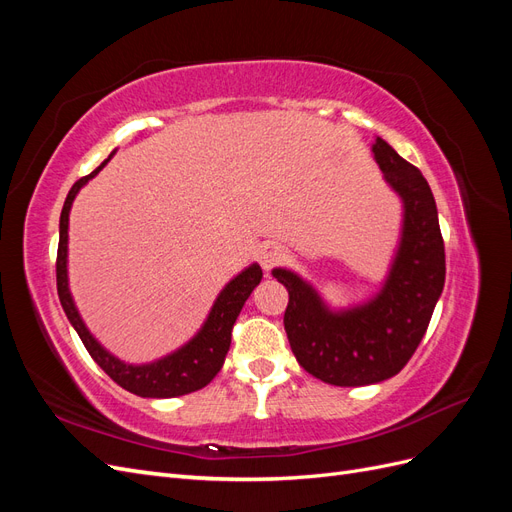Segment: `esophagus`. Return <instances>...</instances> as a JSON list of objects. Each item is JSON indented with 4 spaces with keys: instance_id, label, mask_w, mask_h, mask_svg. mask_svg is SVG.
<instances>
[{
    "instance_id": "1",
    "label": "esophagus",
    "mask_w": 512,
    "mask_h": 512,
    "mask_svg": "<svg viewBox=\"0 0 512 512\" xmlns=\"http://www.w3.org/2000/svg\"><path fill=\"white\" fill-rule=\"evenodd\" d=\"M284 258H286L284 247L277 245V243L262 245V250H260V254H258L260 265H262V269H265V271H269V269L280 265V262H282Z\"/></svg>"
}]
</instances>
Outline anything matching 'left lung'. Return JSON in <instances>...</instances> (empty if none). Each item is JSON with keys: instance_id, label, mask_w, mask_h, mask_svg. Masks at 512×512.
Returning <instances> with one entry per match:
<instances>
[{"instance_id": "obj_1", "label": "left lung", "mask_w": 512, "mask_h": 512, "mask_svg": "<svg viewBox=\"0 0 512 512\" xmlns=\"http://www.w3.org/2000/svg\"><path fill=\"white\" fill-rule=\"evenodd\" d=\"M374 156L406 207L404 237L378 297L333 314L301 277L273 271L288 290L284 329L294 356L307 374L335 386L376 384L399 374L421 344L444 288V239L427 179L382 138Z\"/></svg>"}]
</instances>
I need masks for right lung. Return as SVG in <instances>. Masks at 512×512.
<instances>
[{
    "label": "right lung",
    "mask_w": 512,
    "mask_h": 512,
    "mask_svg": "<svg viewBox=\"0 0 512 512\" xmlns=\"http://www.w3.org/2000/svg\"><path fill=\"white\" fill-rule=\"evenodd\" d=\"M111 156H108V160H111ZM108 160H104L94 173L81 177L72 185V190L66 196L64 209H61L59 245H57V262H55L57 294H59L61 307H64L68 320L72 322L76 333H79L81 342L91 354V359H94L106 371V376L115 380L121 389H126L138 397L188 395L192 391L203 389V386H207L215 376H218V371L224 365L226 352L230 348L232 327H235V320L241 312L243 303L247 301V297H250L252 290L260 284L262 269L258 265H252L250 269H245L241 275H237L235 280L220 292V297L215 301L205 327L200 329V333L188 346H183L175 354H170L166 359L151 365H126L119 359H115V356L108 354L85 329V324L72 303L70 290H68V273H66L68 213L72 207V200L76 192H79L91 177H96L100 173Z\"/></svg>",
    "instance_id": "right-lung-1"
}]
</instances>
